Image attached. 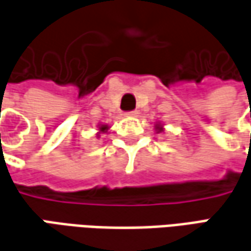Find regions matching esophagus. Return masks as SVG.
Instances as JSON below:
<instances>
[{
	"mask_svg": "<svg viewBox=\"0 0 251 251\" xmlns=\"http://www.w3.org/2000/svg\"><path fill=\"white\" fill-rule=\"evenodd\" d=\"M137 114H139L137 111H129V112H126L125 115H127V117H137Z\"/></svg>",
	"mask_w": 251,
	"mask_h": 251,
	"instance_id": "esophagus-1",
	"label": "esophagus"
}]
</instances>
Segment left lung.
<instances>
[{
    "label": "left lung",
    "instance_id": "1",
    "mask_svg": "<svg viewBox=\"0 0 251 251\" xmlns=\"http://www.w3.org/2000/svg\"><path fill=\"white\" fill-rule=\"evenodd\" d=\"M158 129H159V130H162V127H158Z\"/></svg>",
    "mask_w": 251,
    "mask_h": 251
}]
</instances>
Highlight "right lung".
Wrapping results in <instances>:
<instances>
[{"label": "right lung", "mask_w": 251, "mask_h": 251, "mask_svg": "<svg viewBox=\"0 0 251 251\" xmlns=\"http://www.w3.org/2000/svg\"><path fill=\"white\" fill-rule=\"evenodd\" d=\"M100 130H101V132H104V130H107V126H101V127H100Z\"/></svg>", "instance_id": "right-lung-1"}]
</instances>
